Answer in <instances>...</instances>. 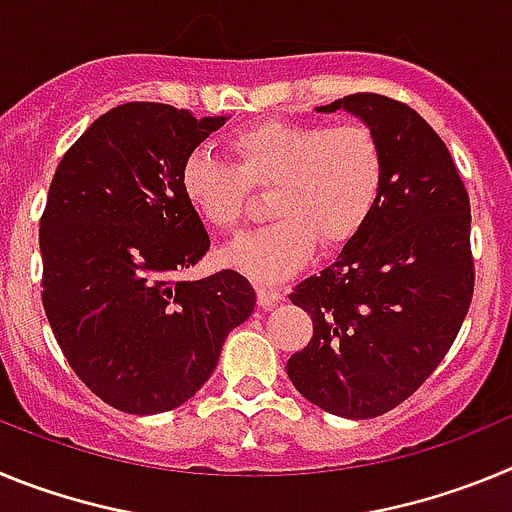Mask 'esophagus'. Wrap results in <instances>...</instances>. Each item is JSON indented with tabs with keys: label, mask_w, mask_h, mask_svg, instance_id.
Here are the masks:
<instances>
[{
	"label": "esophagus",
	"mask_w": 512,
	"mask_h": 512,
	"mask_svg": "<svg viewBox=\"0 0 512 512\" xmlns=\"http://www.w3.org/2000/svg\"><path fill=\"white\" fill-rule=\"evenodd\" d=\"M256 300H259L261 307H271V305H274V302L284 300V289L266 287V284H259V287H256Z\"/></svg>",
	"instance_id": "34e87169"
}]
</instances>
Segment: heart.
<instances>
[{
  "mask_svg": "<svg viewBox=\"0 0 512 512\" xmlns=\"http://www.w3.org/2000/svg\"><path fill=\"white\" fill-rule=\"evenodd\" d=\"M233 166L212 153L184 158L179 171L187 205L202 223L235 233L246 220L248 189H269L274 223L235 241L223 261L256 282L292 277L318 241L343 248L377 210L384 187V148L361 120H261L225 140Z\"/></svg>",
  "mask_w": 512,
  "mask_h": 512,
  "instance_id": "obj_1",
  "label": "heart"
}]
</instances>
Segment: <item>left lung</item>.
Listing matches in <instances>:
<instances>
[{
  "instance_id": "obj_1",
  "label": "left lung",
  "mask_w": 512,
  "mask_h": 512,
  "mask_svg": "<svg viewBox=\"0 0 512 512\" xmlns=\"http://www.w3.org/2000/svg\"><path fill=\"white\" fill-rule=\"evenodd\" d=\"M346 110L384 148L377 210L338 259L295 287L312 338L287 361L305 400L341 418H377L436 372L474 295L469 194L436 130L408 104L348 94Z\"/></svg>"
}]
</instances>
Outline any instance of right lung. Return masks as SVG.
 Listing matches in <instances>:
<instances>
[{
  "label": "right lung",
  "instance_id": "right-lung-1",
  "mask_svg": "<svg viewBox=\"0 0 512 512\" xmlns=\"http://www.w3.org/2000/svg\"><path fill=\"white\" fill-rule=\"evenodd\" d=\"M225 120L120 104L53 174L40 217L45 315L76 377L122 413H166L197 395L256 305L233 269L182 279L210 251V235L179 171Z\"/></svg>",
  "mask_w": 512,
  "mask_h": 512
}]
</instances>
